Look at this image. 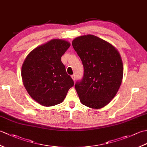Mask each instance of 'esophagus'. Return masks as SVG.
<instances>
[{"label": "esophagus", "instance_id": "esophagus-1", "mask_svg": "<svg viewBox=\"0 0 147 147\" xmlns=\"http://www.w3.org/2000/svg\"><path fill=\"white\" fill-rule=\"evenodd\" d=\"M71 78H72V79L73 80L74 82H75V80H76V75H75V74H73V75L71 76Z\"/></svg>", "mask_w": 147, "mask_h": 147}]
</instances>
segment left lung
Returning a JSON list of instances; mask_svg holds the SVG:
<instances>
[{
	"label": "left lung",
	"instance_id": "8db88e82",
	"mask_svg": "<svg viewBox=\"0 0 147 147\" xmlns=\"http://www.w3.org/2000/svg\"><path fill=\"white\" fill-rule=\"evenodd\" d=\"M72 45L84 67L83 78L75 84L81 102L90 108L104 107L116 95L123 80L119 53L111 43L93 35L77 37Z\"/></svg>",
	"mask_w": 147,
	"mask_h": 147
}]
</instances>
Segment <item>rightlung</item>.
Returning <instances> with one entry per match:
<instances>
[{"label": "right lung", "mask_w": 147, "mask_h": 147, "mask_svg": "<svg viewBox=\"0 0 147 147\" xmlns=\"http://www.w3.org/2000/svg\"><path fill=\"white\" fill-rule=\"evenodd\" d=\"M69 47L64 40L53 39L33 49L24 60L21 69L24 86L40 105L61 104L73 86V80L61 59Z\"/></svg>", "instance_id": "add662e5"}]
</instances>
